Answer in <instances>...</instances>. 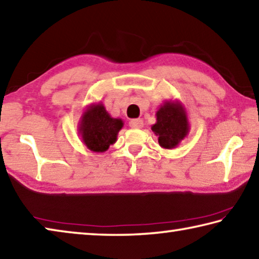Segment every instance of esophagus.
I'll return each mask as SVG.
<instances>
[{
  "label": "esophagus",
  "mask_w": 259,
  "mask_h": 259,
  "mask_svg": "<svg viewBox=\"0 0 259 259\" xmlns=\"http://www.w3.org/2000/svg\"><path fill=\"white\" fill-rule=\"evenodd\" d=\"M129 125L134 129H142L143 125H144V122L141 118H134L129 122Z\"/></svg>",
  "instance_id": "34e87169"
}]
</instances>
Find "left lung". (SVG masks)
<instances>
[{"mask_svg": "<svg viewBox=\"0 0 259 259\" xmlns=\"http://www.w3.org/2000/svg\"><path fill=\"white\" fill-rule=\"evenodd\" d=\"M157 122L151 126L162 149H175L188 136V115L182 102L166 100L155 113Z\"/></svg>", "mask_w": 259, "mask_h": 259, "instance_id": "obj_1", "label": "left lung"}]
</instances>
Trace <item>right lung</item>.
Masks as SVG:
<instances>
[{
	"instance_id": "obj_1",
	"label": "right lung",
	"mask_w": 259,
	"mask_h": 259,
	"mask_svg": "<svg viewBox=\"0 0 259 259\" xmlns=\"http://www.w3.org/2000/svg\"><path fill=\"white\" fill-rule=\"evenodd\" d=\"M121 118H115L106 110L104 104H91L86 107L78 122V134L90 151L102 153L117 139L123 128Z\"/></svg>"
}]
</instances>
